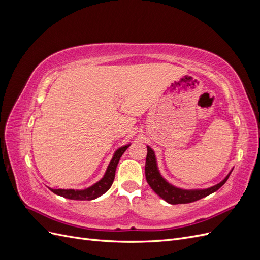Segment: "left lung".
I'll list each match as a JSON object with an SVG mask.
<instances>
[{
  "instance_id": "left-lung-1",
  "label": "left lung",
  "mask_w": 260,
  "mask_h": 260,
  "mask_svg": "<svg viewBox=\"0 0 260 260\" xmlns=\"http://www.w3.org/2000/svg\"><path fill=\"white\" fill-rule=\"evenodd\" d=\"M231 171L221 182L214 186L203 188V190H184V188H180L170 184L161 177L158 167H157L155 153L151 147L147 146V155L145 161V178L147 183L157 195H159L162 200H165L169 204H172V205H176V204L192 203L216 192L226 182Z\"/></svg>"
}]
</instances>
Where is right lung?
Returning a JSON list of instances; mask_svg holds the SVG:
<instances>
[{
	"label": "right lung",
	"instance_id": "add662e5",
	"mask_svg": "<svg viewBox=\"0 0 260 260\" xmlns=\"http://www.w3.org/2000/svg\"><path fill=\"white\" fill-rule=\"evenodd\" d=\"M130 146V144H127L124 146H121L117 149L115 152L113 158L109 162L107 170L105 172L104 177L102 178L99 182H96L95 184H93L92 186L85 188V190H62V188H50V190L57 194L59 196H62L65 199H69V200H76V201H91L99 198V196L103 195L105 192H107L109 190V187L112 186L114 179H115V172H116V168L117 165L119 162L120 157L122 156V154L125 152V149Z\"/></svg>",
	"mask_w": 260,
	"mask_h": 260
}]
</instances>
